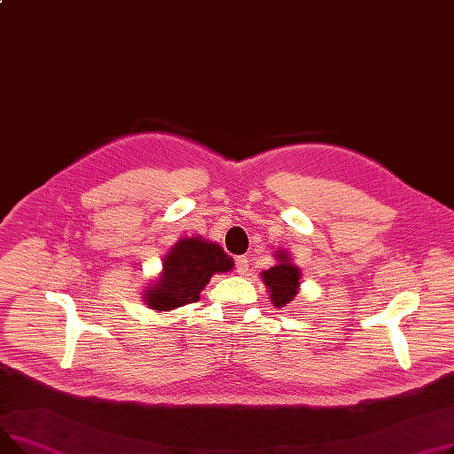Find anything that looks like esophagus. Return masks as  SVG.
I'll use <instances>...</instances> for the list:
<instances>
[{
	"instance_id": "esophagus-1",
	"label": "esophagus",
	"mask_w": 454,
	"mask_h": 454,
	"mask_svg": "<svg viewBox=\"0 0 454 454\" xmlns=\"http://www.w3.org/2000/svg\"><path fill=\"white\" fill-rule=\"evenodd\" d=\"M248 257L247 255H239L235 259V269H237V274H241V276H247V272H248Z\"/></svg>"
}]
</instances>
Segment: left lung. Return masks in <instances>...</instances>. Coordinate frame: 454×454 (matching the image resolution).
I'll list each match as a JSON object with an SVG mask.
<instances>
[{"mask_svg":"<svg viewBox=\"0 0 454 454\" xmlns=\"http://www.w3.org/2000/svg\"><path fill=\"white\" fill-rule=\"evenodd\" d=\"M278 263L270 267L269 270L261 272V279H263L267 293L270 294V301L276 309L287 307L291 303L300 289L301 270L293 263V257L287 250H276L274 254Z\"/></svg>","mask_w":454,"mask_h":454,"instance_id":"1","label":"left lung"}]
</instances>
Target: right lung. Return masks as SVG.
Returning <instances> with one entry per match:
<instances>
[{
  "label": "right lung",
  "instance_id": "right-lung-1",
  "mask_svg": "<svg viewBox=\"0 0 454 454\" xmlns=\"http://www.w3.org/2000/svg\"><path fill=\"white\" fill-rule=\"evenodd\" d=\"M233 259L215 241L200 235L180 237L163 257L161 272L147 283L141 298L156 313H171L200 298L213 274H226Z\"/></svg>",
  "mask_w": 454,
  "mask_h": 454
}]
</instances>
